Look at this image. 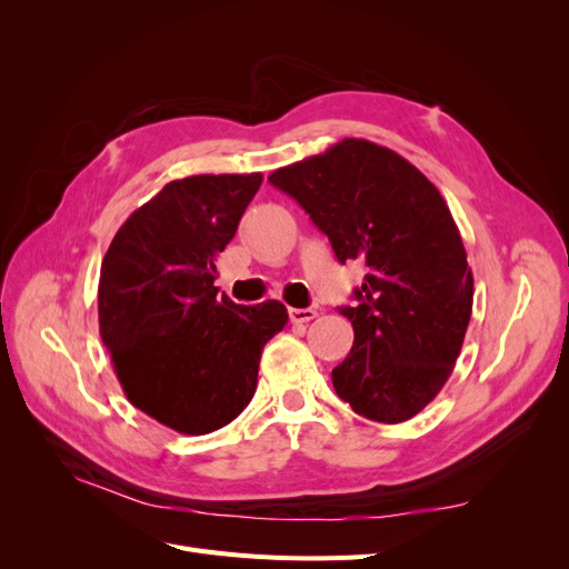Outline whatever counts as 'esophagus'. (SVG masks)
Segmentation results:
<instances>
[{
    "mask_svg": "<svg viewBox=\"0 0 569 569\" xmlns=\"http://www.w3.org/2000/svg\"><path fill=\"white\" fill-rule=\"evenodd\" d=\"M318 316L316 308H289V320L291 322H311Z\"/></svg>",
    "mask_w": 569,
    "mask_h": 569,
    "instance_id": "esophagus-1",
    "label": "esophagus"
}]
</instances>
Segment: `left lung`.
Wrapping results in <instances>:
<instances>
[{"instance_id": "1", "label": "left lung", "mask_w": 569, "mask_h": 569, "mask_svg": "<svg viewBox=\"0 0 569 569\" xmlns=\"http://www.w3.org/2000/svg\"><path fill=\"white\" fill-rule=\"evenodd\" d=\"M330 237L339 263L370 272L339 308L353 347L332 370L341 401L375 422H406L449 380L472 316L475 280L439 189L399 153L337 142L268 178Z\"/></svg>"}]
</instances>
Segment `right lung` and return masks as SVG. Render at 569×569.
I'll return each mask as SVG.
<instances>
[{
    "instance_id": "add662e5",
    "label": "right lung",
    "mask_w": 569,
    "mask_h": 569,
    "mask_svg": "<svg viewBox=\"0 0 569 569\" xmlns=\"http://www.w3.org/2000/svg\"><path fill=\"white\" fill-rule=\"evenodd\" d=\"M261 173L192 176L140 206L101 261L99 335L128 401L180 435L230 425L253 399L280 301L218 295L216 258L261 187Z\"/></svg>"
}]
</instances>
